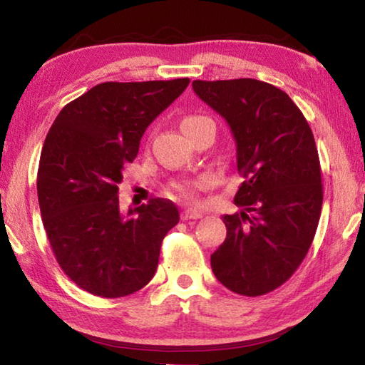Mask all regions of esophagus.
Returning <instances> with one entry per match:
<instances>
[{
  "mask_svg": "<svg viewBox=\"0 0 365 365\" xmlns=\"http://www.w3.org/2000/svg\"><path fill=\"white\" fill-rule=\"evenodd\" d=\"M202 212L201 211H195V209H185L182 212V220H191V219H201Z\"/></svg>",
  "mask_w": 365,
  "mask_h": 365,
  "instance_id": "obj_1",
  "label": "esophagus"
}]
</instances>
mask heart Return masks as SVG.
Returning a JSON list of instances; mask_svg holds the SVG:
<instances>
[{"label": "heart", "instance_id": "heart-1", "mask_svg": "<svg viewBox=\"0 0 365 365\" xmlns=\"http://www.w3.org/2000/svg\"><path fill=\"white\" fill-rule=\"evenodd\" d=\"M202 123H212V120L206 115H187L182 120L180 125H182L183 132H188V130H191V128H195L197 125H202ZM200 187H201V183L197 182V183H191V185H178L175 190L185 197H193L195 190L200 188Z\"/></svg>", "mask_w": 365, "mask_h": 365}]
</instances>
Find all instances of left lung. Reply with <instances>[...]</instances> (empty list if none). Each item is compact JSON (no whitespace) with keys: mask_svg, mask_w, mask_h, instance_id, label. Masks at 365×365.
Returning a JSON list of instances; mask_svg holds the SVG:
<instances>
[{"mask_svg":"<svg viewBox=\"0 0 365 365\" xmlns=\"http://www.w3.org/2000/svg\"><path fill=\"white\" fill-rule=\"evenodd\" d=\"M195 93L230 125L242 211L224 215L211 256L222 285L261 296L283 285L311 248L322 211V172L311 127L285 91L256 78L195 80Z\"/></svg>","mask_w":365,"mask_h":365,"instance_id":"1","label":"left lung"}]
</instances>
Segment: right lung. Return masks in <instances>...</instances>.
<instances>
[{"instance_id": "obj_1", "label": "right lung", "mask_w": 365, "mask_h": 365, "mask_svg": "<svg viewBox=\"0 0 365 365\" xmlns=\"http://www.w3.org/2000/svg\"><path fill=\"white\" fill-rule=\"evenodd\" d=\"M188 83L104 82L66 104L49 128L36 177L41 220L61 269L85 292L122 298L154 277L178 209L154 197L122 215L119 183L148 125Z\"/></svg>"}]
</instances>
